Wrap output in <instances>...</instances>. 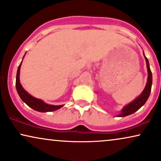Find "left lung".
Wrapping results in <instances>:
<instances>
[{"label":"left lung","instance_id":"1","mask_svg":"<svg viewBox=\"0 0 161 161\" xmlns=\"http://www.w3.org/2000/svg\"><path fill=\"white\" fill-rule=\"evenodd\" d=\"M146 61V65H147L148 69V80L147 83H146V87H145L144 90L142 91L140 96H138L135 100L133 101L132 102H130V104L126 105L125 107H124L123 109L121 111L120 114H119L118 117H125L128 115H130L134 113H135L136 110H138L139 109L141 108L142 106H143L145 103L146 102V101L148 100V97L151 93V90H152V71H151L149 63H148V59L146 58V57L145 56Z\"/></svg>","mask_w":161,"mask_h":161}]
</instances>
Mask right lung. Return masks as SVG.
Returning <instances> with one entry per match:
<instances>
[{
    "label": "right lung",
    "mask_w": 161,
    "mask_h": 161,
    "mask_svg": "<svg viewBox=\"0 0 161 161\" xmlns=\"http://www.w3.org/2000/svg\"><path fill=\"white\" fill-rule=\"evenodd\" d=\"M21 63H20L18 68L17 75H16V81H15V86H16V90L18 94L19 95L20 98L26 104H27L30 108H31L33 110L39 111V112H51V111H54L58 110L63 107L62 105H52V104H47L45 103L41 99L36 98L33 97L31 95H30L28 92L26 91L25 89L21 86V83H20L19 75H20V69H21Z\"/></svg>",
    "instance_id": "obj_1"
}]
</instances>
